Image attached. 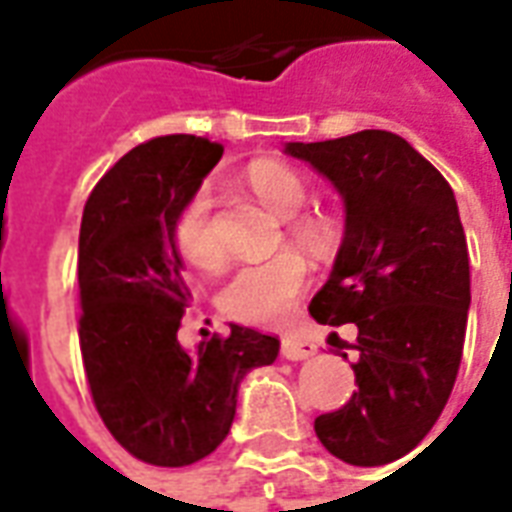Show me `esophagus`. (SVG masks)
Wrapping results in <instances>:
<instances>
[{
	"label": "esophagus",
	"instance_id": "34e87169",
	"mask_svg": "<svg viewBox=\"0 0 512 512\" xmlns=\"http://www.w3.org/2000/svg\"><path fill=\"white\" fill-rule=\"evenodd\" d=\"M315 354V345L310 340H304L299 334H285L282 337V356L290 362H299V359H310Z\"/></svg>",
	"mask_w": 512,
	"mask_h": 512
}]
</instances>
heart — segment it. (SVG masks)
Listing matches in <instances>:
<instances>
[{
  "mask_svg": "<svg viewBox=\"0 0 512 512\" xmlns=\"http://www.w3.org/2000/svg\"><path fill=\"white\" fill-rule=\"evenodd\" d=\"M249 183L257 191V197L266 202L268 208H274L279 216H296L310 197L307 180L301 178L296 169L285 167L279 161L252 164ZM296 230L310 244H323V238H326L323 224L312 222V219L296 224ZM172 233H175L180 255L186 260L197 263V266H216L219 263L222 246H219V238L213 230L208 189L194 191L189 200L180 205ZM307 279H310L307 260L299 252L285 249L279 255L252 260V263L235 268L224 282L219 299H222L224 312L238 318V321L274 323L282 321L293 310L299 293L307 288Z\"/></svg>",
  "mask_w": 512,
  "mask_h": 512,
  "instance_id": "heart-1",
  "label": "heart"
}]
</instances>
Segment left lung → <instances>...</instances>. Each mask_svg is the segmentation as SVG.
Returning <instances> with one entry per match:
<instances>
[{
	"instance_id": "left-lung-1",
	"label": "left lung",
	"mask_w": 512,
	"mask_h": 512,
	"mask_svg": "<svg viewBox=\"0 0 512 512\" xmlns=\"http://www.w3.org/2000/svg\"><path fill=\"white\" fill-rule=\"evenodd\" d=\"M282 150L329 180L345 211L343 244L310 315L359 329V389L315 419V433L340 461L384 466L428 436L461 367L472 293L458 202L439 169L392 131ZM329 343H340L337 332Z\"/></svg>"
}]
</instances>
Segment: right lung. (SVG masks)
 I'll use <instances>...</instances> for the list:
<instances>
[{
  "instance_id": "1",
  "label": "right lung",
  "mask_w": 512,
  "mask_h": 512,
  "mask_svg": "<svg viewBox=\"0 0 512 512\" xmlns=\"http://www.w3.org/2000/svg\"><path fill=\"white\" fill-rule=\"evenodd\" d=\"M222 153L202 136L150 139L120 158L84 205V373L109 433L153 466L211 455L230 433L246 373L279 356L277 337L238 323L194 348L178 340L191 293L172 227Z\"/></svg>"
}]
</instances>
